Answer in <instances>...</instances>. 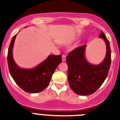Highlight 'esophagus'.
Segmentation results:
<instances>
[{
    "mask_svg": "<svg viewBox=\"0 0 120 120\" xmlns=\"http://www.w3.org/2000/svg\"><path fill=\"white\" fill-rule=\"evenodd\" d=\"M66 56L63 54V56H62V60H63V61H65V60H66Z\"/></svg>",
    "mask_w": 120,
    "mask_h": 120,
    "instance_id": "1",
    "label": "esophagus"
}]
</instances>
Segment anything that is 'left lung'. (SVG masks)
I'll list each match as a JSON object with an SVG mask.
<instances>
[{"label": "left lung", "mask_w": 120, "mask_h": 120, "mask_svg": "<svg viewBox=\"0 0 120 120\" xmlns=\"http://www.w3.org/2000/svg\"><path fill=\"white\" fill-rule=\"evenodd\" d=\"M106 42V58L98 65L89 63L85 57L86 45L81 46L71 51L66 57L68 66V82L71 89L80 95L94 93L105 82L111 64L110 43L102 31L99 35Z\"/></svg>", "instance_id": "left-lung-1"}]
</instances>
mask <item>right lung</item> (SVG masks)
Instances as JSON below:
<instances>
[{"label": "right lung", "mask_w": 120, "mask_h": 120, "mask_svg": "<svg viewBox=\"0 0 120 120\" xmlns=\"http://www.w3.org/2000/svg\"><path fill=\"white\" fill-rule=\"evenodd\" d=\"M17 34L13 36L8 48L7 61L10 74L16 84L24 91L37 93L44 90L49 84L57 66L62 61L60 55H50L44 61L31 69H22L14 62L12 48Z\"/></svg>", "instance_id": "1"}]
</instances>
